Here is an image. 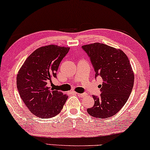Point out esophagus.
Wrapping results in <instances>:
<instances>
[{"instance_id": "1", "label": "esophagus", "mask_w": 150, "mask_h": 150, "mask_svg": "<svg viewBox=\"0 0 150 150\" xmlns=\"http://www.w3.org/2000/svg\"><path fill=\"white\" fill-rule=\"evenodd\" d=\"M76 94L79 97H81V98H82V97H84V96H86V94H79V93H76Z\"/></svg>"}]
</instances>
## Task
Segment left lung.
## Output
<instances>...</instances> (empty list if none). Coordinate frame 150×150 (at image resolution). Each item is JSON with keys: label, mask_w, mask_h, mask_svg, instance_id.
<instances>
[{"label": "left lung", "mask_w": 150, "mask_h": 150, "mask_svg": "<svg viewBox=\"0 0 150 150\" xmlns=\"http://www.w3.org/2000/svg\"><path fill=\"white\" fill-rule=\"evenodd\" d=\"M82 48L90 58L95 77L103 81L99 85L100 96H92L94 105L87 109V113L96 118L111 117L121 110L133 89L134 74L129 58L122 50L100 42Z\"/></svg>", "instance_id": "8db88e82"}]
</instances>
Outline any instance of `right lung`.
Segmentation results:
<instances>
[{
  "label": "right lung",
  "instance_id": "1",
  "mask_svg": "<svg viewBox=\"0 0 150 150\" xmlns=\"http://www.w3.org/2000/svg\"><path fill=\"white\" fill-rule=\"evenodd\" d=\"M69 47L50 45L38 48L25 60L16 78L21 98L37 117L50 118L63 108L68 96L50 89L47 83L56 78L60 63Z\"/></svg>",
  "mask_w": 150,
  "mask_h": 150
}]
</instances>
